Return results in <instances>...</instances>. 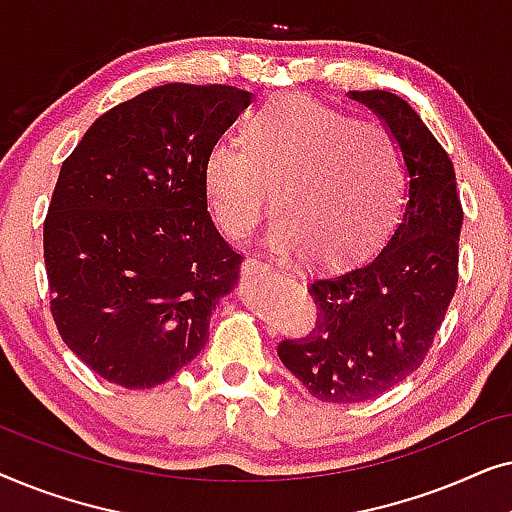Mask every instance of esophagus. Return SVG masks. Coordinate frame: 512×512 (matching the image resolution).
I'll return each mask as SVG.
<instances>
[{"label": "esophagus", "instance_id": "esophagus-1", "mask_svg": "<svg viewBox=\"0 0 512 512\" xmlns=\"http://www.w3.org/2000/svg\"><path fill=\"white\" fill-rule=\"evenodd\" d=\"M242 268L247 275H270V272H275V268H272L270 263L258 261V258H247Z\"/></svg>", "mask_w": 512, "mask_h": 512}]
</instances>
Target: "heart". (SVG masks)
<instances>
[{
	"label": "heart",
	"instance_id": "heart-1",
	"mask_svg": "<svg viewBox=\"0 0 512 512\" xmlns=\"http://www.w3.org/2000/svg\"><path fill=\"white\" fill-rule=\"evenodd\" d=\"M408 167L389 128L300 93L244 116L240 142L216 139L202 160V193L216 226L244 240L272 191L268 242L314 265H349L375 251L403 207Z\"/></svg>",
	"mask_w": 512,
	"mask_h": 512
}]
</instances>
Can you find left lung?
Here are the masks:
<instances>
[{"label":"left lung","mask_w":512,"mask_h":512,"mask_svg":"<svg viewBox=\"0 0 512 512\" xmlns=\"http://www.w3.org/2000/svg\"><path fill=\"white\" fill-rule=\"evenodd\" d=\"M349 97L373 109L401 144L408 202L382 251L310 279L314 328L279 342L284 366L326 403L370 401L422 366L457 291L464 221L452 160L417 111L387 90Z\"/></svg>","instance_id":"8db88e82"}]
</instances>
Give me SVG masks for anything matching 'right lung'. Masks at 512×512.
I'll return each instance as SVG.
<instances>
[{"mask_svg":"<svg viewBox=\"0 0 512 512\" xmlns=\"http://www.w3.org/2000/svg\"><path fill=\"white\" fill-rule=\"evenodd\" d=\"M251 93L167 83L116 104L60 167L44 221L51 314L65 345L125 389L193 361L242 254L216 230L202 160Z\"/></svg>","mask_w":512,"mask_h":512,"instance_id":"right-lung-1","label":"right lung"}]
</instances>
